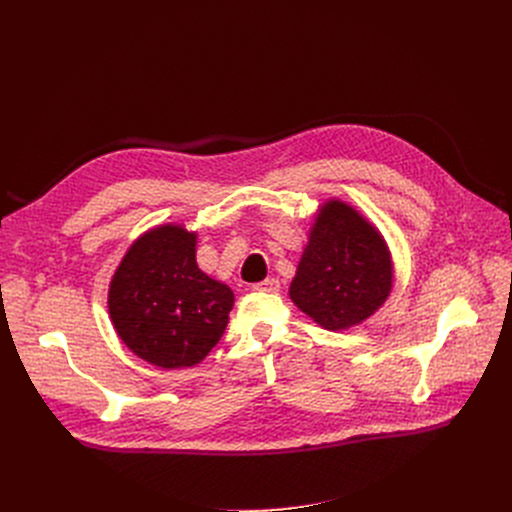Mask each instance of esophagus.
<instances>
[{"label":"esophagus","instance_id":"1","mask_svg":"<svg viewBox=\"0 0 512 512\" xmlns=\"http://www.w3.org/2000/svg\"><path fill=\"white\" fill-rule=\"evenodd\" d=\"M253 290H257V292H278L280 290V282L276 278H265L263 282L253 284Z\"/></svg>","mask_w":512,"mask_h":512}]
</instances>
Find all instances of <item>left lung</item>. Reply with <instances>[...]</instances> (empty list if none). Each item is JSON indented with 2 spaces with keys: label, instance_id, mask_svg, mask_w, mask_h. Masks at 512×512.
<instances>
[{
  "label": "left lung",
  "instance_id": "obj_1",
  "mask_svg": "<svg viewBox=\"0 0 512 512\" xmlns=\"http://www.w3.org/2000/svg\"><path fill=\"white\" fill-rule=\"evenodd\" d=\"M392 255L384 236L340 199L319 205L288 294L321 328H355L390 297Z\"/></svg>",
  "mask_w": 512,
  "mask_h": 512
}]
</instances>
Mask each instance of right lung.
<instances>
[{
  "label": "right lung",
  "instance_id": "obj_1",
  "mask_svg": "<svg viewBox=\"0 0 512 512\" xmlns=\"http://www.w3.org/2000/svg\"><path fill=\"white\" fill-rule=\"evenodd\" d=\"M234 292L197 265V232L159 224L128 247L107 290L120 340L161 369L201 363L220 342Z\"/></svg>",
  "mask_w": 512,
  "mask_h": 512
}]
</instances>
